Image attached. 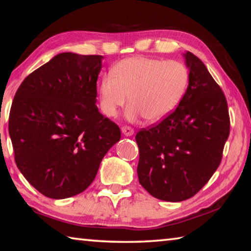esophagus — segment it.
<instances>
[{
  "label": "esophagus",
  "instance_id": "obj_1",
  "mask_svg": "<svg viewBox=\"0 0 251 251\" xmlns=\"http://www.w3.org/2000/svg\"><path fill=\"white\" fill-rule=\"evenodd\" d=\"M122 133L125 136H131L134 134V129L129 126H124V127H122Z\"/></svg>",
  "mask_w": 251,
  "mask_h": 251
}]
</instances>
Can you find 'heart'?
Listing matches in <instances>:
<instances>
[{
	"label": "heart",
	"mask_w": 251,
	"mask_h": 251,
	"mask_svg": "<svg viewBox=\"0 0 251 251\" xmlns=\"http://www.w3.org/2000/svg\"><path fill=\"white\" fill-rule=\"evenodd\" d=\"M189 82L187 67L177 61L129 57L118 62L112 74L103 76L99 86L100 106L107 117L117 115L128 100L127 120L141 116L158 122L175 109Z\"/></svg>",
	"instance_id": "b5f03b06"
}]
</instances>
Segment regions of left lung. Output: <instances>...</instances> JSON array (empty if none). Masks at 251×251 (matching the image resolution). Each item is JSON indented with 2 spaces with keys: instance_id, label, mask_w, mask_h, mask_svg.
<instances>
[{
  "instance_id": "1",
  "label": "left lung",
  "mask_w": 251,
  "mask_h": 251,
  "mask_svg": "<svg viewBox=\"0 0 251 251\" xmlns=\"http://www.w3.org/2000/svg\"><path fill=\"white\" fill-rule=\"evenodd\" d=\"M188 87L177 108L136 134L138 180L151 196L172 202L196 195L218 168L229 136L227 100L205 64L182 54Z\"/></svg>"
}]
</instances>
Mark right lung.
Here are the masks:
<instances>
[{"instance_id":"1","label":"right lung","mask_w":251,"mask_h":251,"mask_svg":"<svg viewBox=\"0 0 251 251\" xmlns=\"http://www.w3.org/2000/svg\"><path fill=\"white\" fill-rule=\"evenodd\" d=\"M103 58L57 54L16 91L8 118L16 166L49 198L84 192L106 152L121 139L120 127L95 105Z\"/></svg>"}]
</instances>
